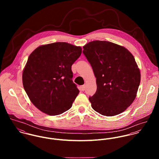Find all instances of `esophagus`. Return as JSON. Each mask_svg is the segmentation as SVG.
I'll list each match as a JSON object with an SVG mask.
<instances>
[{
	"label": "esophagus",
	"mask_w": 159,
	"mask_h": 159,
	"mask_svg": "<svg viewBox=\"0 0 159 159\" xmlns=\"http://www.w3.org/2000/svg\"><path fill=\"white\" fill-rule=\"evenodd\" d=\"M80 90L81 91H84L85 90V86L84 85H83V86H81L80 88Z\"/></svg>",
	"instance_id": "obj_1"
}]
</instances>
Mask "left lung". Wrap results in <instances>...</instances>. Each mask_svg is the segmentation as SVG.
Wrapping results in <instances>:
<instances>
[{"label": "left lung", "instance_id": "obj_1", "mask_svg": "<svg viewBox=\"0 0 159 159\" xmlns=\"http://www.w3.org/2000/svg\"><path fill=\"white\" fill-rule=\"evenodd\" d=\"M83 53L96 78L97 91L89 98L92 108L106 116L124 111L134 101L141 80L132 54L125 47L107 41H92Z\"/></svg>", "mask_w": 159, "mask_h": 159}]
</instances>
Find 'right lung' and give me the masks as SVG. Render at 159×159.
<instances>
[{
  "instance_id": "add662e5",
  "label": "right lung",
  "mask_w": 159,
  "mask_h": 159,
  "mask_svg": "<svg viewBox=\"0 0 159 159\" xmlns=\"http://www.w3.org/2000/svg\"><path fill=\"white\" fill-rule=\"evenodd\" d=\"M82 52L80 46L56 42L37 48L23 70V84L31 102L50 116L64 113L80 91L72 81V64Z\"/></svg>"
}]
</instances>
